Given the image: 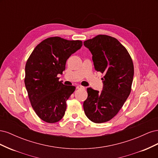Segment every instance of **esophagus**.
I'll list each match as a JSON object with an SVG mask.
<instances>
[{
    "mask_svg": "<svg viewBox=\"0 0 158 158\" xmlns=\"http://www.w3.org/2000/svg\"><path fill=\"white\" fill-rule=\"evenodd\" d=\"M76 88L78 89H85V88L84 86H82V85H77V87H76Z\"/></svg>",
    "mask_w": 158,
    "mask_h": 158,
    "instance_id": "obj_1",
    "label": "esophagus"
}]
</instances>
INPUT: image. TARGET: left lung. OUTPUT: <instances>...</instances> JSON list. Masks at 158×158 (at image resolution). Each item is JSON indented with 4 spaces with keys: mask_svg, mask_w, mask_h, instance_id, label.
<instances>
[{
    "mask_svg": "<svg viewBox=\"0 0 158 158\" xmlns=\"http://www.w3.org/2000/svg\"><path fill=\"white\" fill-rule=\"evenodd\" d=\"M84 45L92 54L95 70L104 74L101 92L87 88L83 106L85 115L95 123L111 120L118 113L130 95L134 65L128 52L114 37L98 35Z\"/></svg>",
    "mask_w": 158,
    "mask_h": 158,
    "instance_id": "left-lung-1",
    "label": "left lung"
}]
</instances>
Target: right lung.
Listing matches in <instances>:
<instances>
[{
  "label": "right lung",
  "mask_w": 158,
  "mask_h": 158,
  "mask_svg": "<svg viewBox=\"0 0 158 158\" xmlns=\"http://www.w3.org/2000/svg\"><path fill=\"white\" fill-rule=\"evenodd\" d=\"M82 46L80 40L49 37L35 47L26 62L28 97L37 115L45 122L56 123L64 115L66 100L76 87L64 85L57 75L63 74L66 60Z\"/></svg>",
  "instance_id": "add662e5"
}]
</instances>
